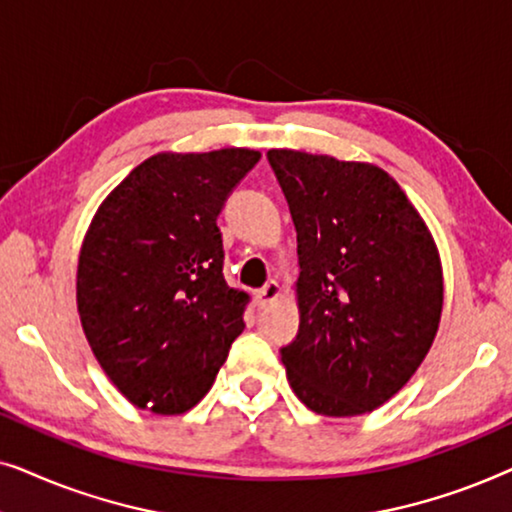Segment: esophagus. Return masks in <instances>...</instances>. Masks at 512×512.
Instances as JSON below:
<instances>
[{
	"label": "esophagus",
	"mask_w": 512,
	"mask_h": 512,
	"mask_svg": "<svg viewBox=\"0 0 512 512\" xmlns=\"http://www.w3.org/2000/svg\"><path fill=\"white\" fill-rule=\"evenodd\" d=\"M279 296H282V286L272 279V282L265 284L261 291H256V305L263 310V307H270L272 303H275Z\"/></svg>",
	"instance_id": "1"
}]
</instances>
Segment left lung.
Returning <instances> with one entry per match:
<instances>
[{
	"label": "left lung",
	"instance_id": "obj_1",
	"mask_svg": "<svg viewBox=\"0 0 512 512\" xmlns=\"http://www.w3.org/2000/svg\"><path fill=\"white\" fill-rule=\"evenodd\" d=\"M268 160L298 233L300 328L282 349L286 380L317 415H366L408 384L436 338V240L382 167L293 149Z\"/></svg>",
	"mask_w": 512,
	"mask_h": 512
}]
</instances>
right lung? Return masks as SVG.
<instances>
[{
	"instance_id": "add662e5",
	"label": "right lung",
	"mask_w": 512,
	"mask_h": 512,
	"mask_svg": "<svg viewBox=\"0 0 512 512\" xmlns=\"http://www.w3.org/2000/svg\"><path fill=\"white\" fill-rule=\"evenodd\" d=\"M258 158L251 149L160 151L90 221L76 310L97 363L137 408L181 415L198 405L244 331L247 293L223 277L216 216Z\"/></svg>"
}]
</instances>
